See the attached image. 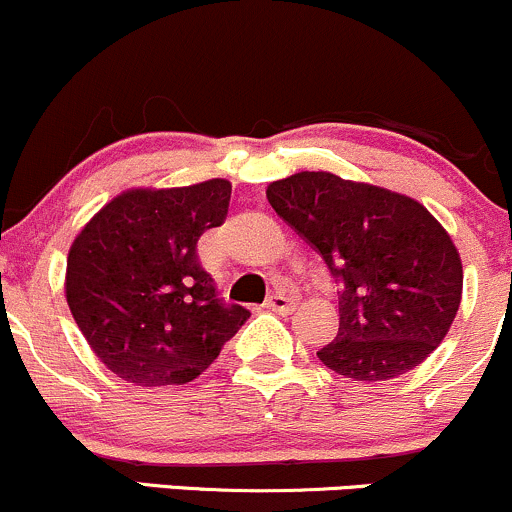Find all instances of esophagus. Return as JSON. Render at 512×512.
<instances>
[{"label":"esophagus","mask_w":512,"mask_h":512,"mask_svg":"<svg viewBox=\"0 0 512 512\" xmlns=\"http://www.w3.org/2000/svg\"><path fill=\"white\" fill-rule=\"evenodd\" d=\"M294 306H297V301H294L292 297H287V294H274V297L267 301V309L274 311V314H292Z\"/></svg>","instance_id":"34e87169"}]
</instances>
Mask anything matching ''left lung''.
I'll return each mask as SVG.
<instances>
[{
    "label": "left lung",
    "mask_w": 512,
    "mask_h": 512,
    "mask_svg": "<svg viewBox=\"0 0 512 512\" xmlns=\"http://www.w3.org/2000/svg\"><path fill=\"white\" fill-rule=\"evenodd\" d=\"M267 201L341 284L338 336L316 353L326 368L383 383L417 368L444 341L461 304L464 267L422 203L331 171L272 181Z\"/></svg>",
    "instance_id": "left-lung-1"
}]
</instances>
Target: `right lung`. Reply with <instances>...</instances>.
I'll return each mask as SVG.
<instances>
[{
  "label": "right lung",
  "instance_id": "1",
  "mask_svg": "<svg viewBox=\"0 0 512 512\" xmlns=\"http://www.w3.org/2000/svg\"><path fill=\"white\" fill-rule=\"evenodd\" d=\"M233 184L127 188L75 235L66 301L107 370L142 387L186 385L250 311L223 306L196 242L228 215Z\"/></svg>",
  "mask_w": 512,
  "mask_h": 512
}]
</instances>
